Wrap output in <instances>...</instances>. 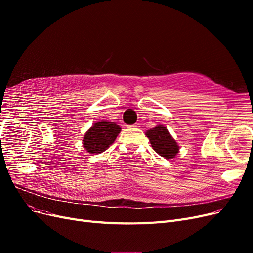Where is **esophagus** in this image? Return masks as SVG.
Masks as SVG:
<instances>
[{
  "instance_id": "obj_1",
  "label": "esophagus",
  "mask_w": 253,
  "mask_h": 253,
  "mask_svg": "<svg viewBox=\"0 0 253 253\" xmlns=\"http://www.w3.org/2000/svg\"><path fill=\"white\" fill-rule=\"evenodd\" d=\"M131 126H132V127H136V128H137V127H140V124H139V122H136V124H134V125Z\"/></svg>"
}]
</instances>
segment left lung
I'll list each match as a JSON object with an SVG mask.
<instances>
[{
  "instance_id": "8db88e82",
  "label": "left lung",
  "mask_w": 253,
  "mask_h": 253,
  "mask_svg": "<svg viewBox=\"0 0 253 253\" xmlns=\"http://www.w3.org/2000/svg\"><path fill=\"white\" fill-rule=\"evenodd\" d=\"M145 135L149 138L153 150L162 157L171 159L179 152V145L163 125H158L149 129Z\"/></svg>"
}]
</instances>
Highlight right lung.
Returning <instances> with one entry per match:
<instances>
[{"mask_svg": "<svg viewBox=\"0 0 253 253\" xmlns=\"http://www.w3.org/2000/svg\"><path fill=\"white\" fill-rule=\"evenodd\" d=\"M121 127L111 121H97L83 137V147L89 154H99L110 148L117 138Z\"/></svg>", "mask_w": 253, "mask_h": 253, "instance_id": "right-lung-1", "label": "right lung"}]
</instances>
